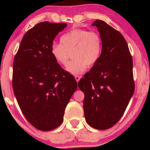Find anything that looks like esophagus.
<instances>
[{"mask_svg": "<svg viewBox=\"0 0 150 150\" xmlns=\"http://www.w3.org/2000/svg\"><path fill=\"white\" fill-rule=\"evenodd\" d=\"M74 77H75V79H76V81L77 83H78V82H79V81H80V79H81V76H78V75H76Z\"/></svg>", "mask_w": 150, "mask_h": 150, "instance_id": "esophagus-1", "label": "esophagus"}]
</instances>
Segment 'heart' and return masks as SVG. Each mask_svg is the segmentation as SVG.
<instances>
[{
	"label": "heart",
	"instance_id": "b5f03b06",
	"mask_svg": "<svg viewBox=\"0 0 150 150\" xmlns=\"http://www.w3.org/2000/svg\"><path fill=\"white\" fill-rule=\"evenodd\" d=\"M61 44L53 43L50 53L59 64L65 65L69 53L72 61L66 66L67 71L74 75L82 74L89 67L96 64L102 52V40L97 33L84 29H72L63 35Z\"/></svg>",
	"mask_w": 150,
	"mask_h": 150
}]
</instances>
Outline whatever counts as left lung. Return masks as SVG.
<instances>
[{"instance_id":"left-lung-1","label":"left lung","mask_w":150,"mask_h":150,"mask_svg":"<svg viewBox=\"0 0 150 150\" xmlns=\"http://www.w3.org/2000/svg\"><path fill=\"white\" fill-rule=\"evenodd\" d=\"M92 25L101 38V55L78 85L85 94L86 122L98 130H106L120 120L134 93L132 59L120 32L100 20Z\"/></svg>"}]
</instances>
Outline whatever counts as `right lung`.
<instances>
[{
    "instance_id": "obj_1",
    "label": "right lung",
    "mask_w": 150,
    "mask_h": 150,
    "mask_svg": "<svg viewBox=\"0 0 150 150\" xmlns=\"http://www.w3.org/2000/svg\"><path fill=\"white\" fill-rule=\"evenodd\" d=\"M66 26L49 22L36 24L24 35L14 58V95L28 122L42 131L60 126L77 89L74 77L65 73L50 53L55 37Z\"/></svg>"
}]
</instances>
